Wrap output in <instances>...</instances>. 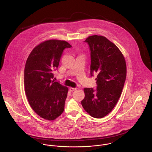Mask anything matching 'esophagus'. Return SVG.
<instances>
[{
	"label": "esophagus",
	"instance_id": "esophagus-1",
	"mask_svg": "<svg viewBox=\"0 0 152 152\" xmlns=\"http://www.w3.org/2000/svg\"><path fill=\"white\" fill-rule=\"evenodd\" d=\"M77 88H69V91H75V90H76Z\"/></svg>",
	"mask_w": 152,
	"mask_h": 152
}]
</instances>
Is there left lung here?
Here are the masks:
<instances>
[{"label": "left lung", "instance_id": "left-lung-1", "mask_svg": "<svg viewBox=\"0 0 152 152\" xmlns=\"http://www.w3.org/2000/svg\"><path fill=\"white\" fill-rule=\"evenodd\" d=\"M91 51V76L97 73V88H86L83 107L91 116L101 118L115 107L126 77L125 58L115 44L102 36H89L84 41Z\"/></svg>", "mask_w": 152, "mask_h": 152}]
</instances>
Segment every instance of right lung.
<instances>
[{
    "label": "right lung",
    "instance_id": "add662e5",
    "mask_svg": "<svg viewBox=\"0 0 152 152\" xmlns=\"http://www.w3.org/2000/svg\"><path fill=\"white\" fill-rule=\"evenodd\" d=\"M71 45L64 40H49L35 47L24 68V90L30 105L44 119L53 121L64 110L68 88L52 81L64 50Z\"/></svg>",
    "mask_w": 152,
    "mask_h": 152
}]
</instances>
